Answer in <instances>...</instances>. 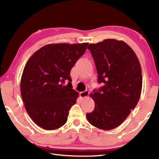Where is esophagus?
Segmentation results:
<instances>
[{"instance_id": "obj_1", "label": "esophagus", "mask_w": 159, "mask_h": 159, "mask_svg": "<svg viewBox=\"0 0 159 159\" xmlns=\"http://www.w3.org/2000/svg\"><path fill=\"white\" fill-rule=\"evenodd\" d=\"M88 95H89V91L88 90H85L84 91H82V92H80V97L81 98H87L88 96Z\"/></svg>"}]
</instances>
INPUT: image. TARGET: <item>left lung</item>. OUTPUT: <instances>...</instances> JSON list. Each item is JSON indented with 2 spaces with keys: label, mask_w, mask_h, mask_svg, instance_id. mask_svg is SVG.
<instances>
[{
  "label": "left lung",
  "mask_w": 159,
  "mask_h": 159,
  "mask_svg": "<svg viewBox=\"0 0 159 159\" xmlns=\"http://www.w3.org/2000/svg\"><path fill=\"white\" fill-rule=\"evenodd\" d=\"M91 52L103 86L90 96L95 108L86 117L93 126L111 130L119 126L137 105L142 89L140 63L135 53L125 42L106 39L91 44Z\"/></svg>",
  "instance_id": "1"
}]
</instances>
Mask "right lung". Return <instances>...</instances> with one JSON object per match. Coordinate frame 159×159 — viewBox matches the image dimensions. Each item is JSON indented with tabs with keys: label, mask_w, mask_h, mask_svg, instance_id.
<instances>
[{
	"label": "right lung",
	"mask_w": 159,
	"mask_h": 159,
	"mask_svg": "<svg viewBox=\"0 0 159 159\" xmlns=\"http://www.w3.org/2000/svg\"><path fill=\"white\" fill-rule=\"evenodd\" d=\"M88 44H48L26 62L21 77V95L28 114L38 126L54 130L66 123L79 96L72 89L70 71Z\"/></svg>",
	"instance_id": "right-lung-1"
}]
</instances>
